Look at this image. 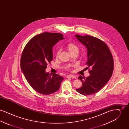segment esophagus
<instances>
[{
	"label": "esophagus",
	"instance_id": "34e87169",
	"mask_svg": "<svg viewBox=\"0 0 129 129\" xmlns=\"http://www.w3.org/2000/svg\"><path fill=\"white\" fill-rule=\"evenodd\" d=\"M67 78H76V76L74 75H69L67 76Z\"/></svg>",
	"mask_w": 129,
	"mask_h": 129
}]
</instances>
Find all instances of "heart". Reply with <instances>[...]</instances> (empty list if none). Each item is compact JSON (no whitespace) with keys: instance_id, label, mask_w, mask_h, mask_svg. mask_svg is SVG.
Wrapping results in <instances>:
<instances>
[{"instance_id":"obj_1","label":"heart","mask_w":129,"mask_h":129,"mask_svg":"<svg viewBox=\"0 0 129 129\" xmlns=\"http://www.w3.org/2000/svg\"><path fill=\"white\" fill-rule=\"evenodd\" d=\"M67 49L68 51L69 52V53L72 54H73L74 53H78L79 52V48L74 43H68L67 46H66ZM60 53V51L58 50L57 51L56 54V56L58 57V55Z\"/></svg>"}]
</instances>
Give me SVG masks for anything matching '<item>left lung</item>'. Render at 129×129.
I'll list each match as a JSON object with an SVG mask.
<instances>
[{
	"instance_id": "8db88e82",
	"label": "left lung",
	"mask_w": 129,
	"mask_h": 129,
	"mask_svg": "<svg viewBox=\"0 0 129 129\" xmlns=\"http://www.w3.org/2000/svg\"><path fill=\"white\" fill-rule=\"evenodd\" d=\"M75 36L86 48V63L91 68L88 77L79 76L83 85L76 91L88 96L98 92L110 79L114 69L113 58L107 45L101 40L88 35Z\"/></svg>"
}]
</instances>
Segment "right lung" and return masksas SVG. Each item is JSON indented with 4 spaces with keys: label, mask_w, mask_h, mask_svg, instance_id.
Here are the masks:
<instances>
[{
    "label": "right lung",
    "mask_w": 129,
    "mask_h": 129,
    "mask_svg": "<svg viewBox=\"0 0 129 129\" xmlns=\"http://www.w3.org/2000/svg\"><path fill=\"white\" fill-rule=\"evenodd\" d=\"M64 39L58 33L44 32L32 38L23 50L21 69L30 86L37 92L49 95L60 88L63 77L45 72L48 63L53 60V47Z\"/></svg>",
    "instance_id": "obj_1"
}]
</instances>
